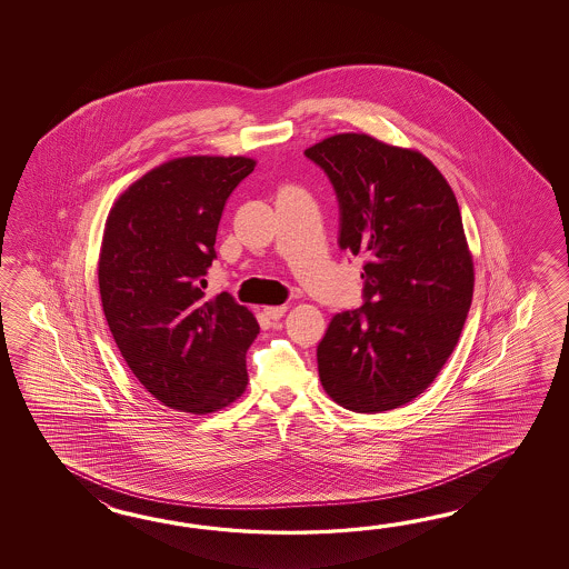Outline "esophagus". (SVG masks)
Returning a JSON list of instances; mask_svg holds the SVG:
<instances>
[{
    "label": "esophagus",
    "instance_id": "1",
    "mask_svg": "<svg viewBox=\"0 0 569 569\" xmlns=\"http://www.w3.org/2000/svg\"><path fill=\"white\" fill-rule=\"evenodd\" d=\"M287 313V305H277V307H267L264 315L272 321H279L282 315Z\"/></svg>",
    "mask_w": 569,
    "mask_h": 569
}]
</instances>
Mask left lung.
Masks as SVG:
<instances>
[{"label": "left lung", "instance_id": "8db88e82", "mask_svg": "<svg viewBox=\"0 0 569 569\" xmlns=\"http://www.w3.org/2000/svg\"><path fill=\"white\" fill-rule=\"evenodd\" d=\"M339 203V248L363 256V305L333 315L317 346L319 378L339 407L382 412L417 399L460 339L473 262L460 207L417 150L336 133L305 150Z\"/></svg>", "mask_w": 569, "mask_h": 569}]
</instances>
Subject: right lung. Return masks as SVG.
Returning a JSON list of instances; mask_svg holds the SVG:
<instances>
[{"label": "right lung", "instance_id": "1", "mask_svg": "<svg viewBox=\"0 0 569 569\" xmlns=\"http://www.w3.org/2000/svg\"><path fill=\"white\" fill-rule=\"evenodd\" d=\"M246 157L174 158L113 203L99 254L109 331L142 387L170 409L218 411L242 397L260 327L230 292L206 299L219 219L254 170Z\"/></svg>", "mask_w": 569, "mask_h": 569}]
</instances>
